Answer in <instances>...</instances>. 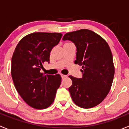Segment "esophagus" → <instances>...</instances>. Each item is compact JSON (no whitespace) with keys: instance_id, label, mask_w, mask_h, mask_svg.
<instances>
[{"instance_id":"esophagus-1","label":"esophagus","mask_w":129,"mask_h":129,"mask_svg":"<svg viewBox=\"0 0 129 129\" xmlns=\"http://www.w3.org/2000/svg\"><path fill=\"white\" fill-rule=\"evenodd\" d=\"M61 77H62V79H64V78L67 77V75H64V74H61Z\"/></svg>"}]
</instances>
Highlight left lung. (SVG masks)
Wrapping results in <instances>:
<instances>
[{"label": "left lung", "instance_id": "left-lung-1", "mask_svg": "<svg viewBox=\"0 0 129 129\" xmlns=\"http://www.w3.org/2000/svg\"><path fill=\"white\" fill-rule=\"evenodd\" d=\"M63 40L72 41L77 48L75 64L82 66V77L70 75V93L74 103L84 109L101 104L110 91L115 68L111 50L102 37L88 29L66 34Z\"/></svg>", "mask_w": 129, "mask_h": 129}]
</instances>
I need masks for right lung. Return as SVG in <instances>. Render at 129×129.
Wrapping results in <instances>:
<instances>
[{"instance_id": "add662e5", "label": "right lung", "mask_w": 129, "mask_h": 129, "mask_svg": "<svg viewBox=\"0 0 129 129\" xmlns=\"http://www.w3.org/2000/svg\"><path fill=\"white\" fill-rule=\"evenodd\" d=\"M62 36L60 33L34 32L23 37L15 47L12 77L18 93L31 107L46 109L54 102L62 78L40 71L44 62H49L50 52Z\"/></svg>"}]
</instances>
